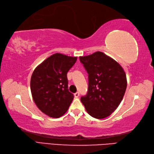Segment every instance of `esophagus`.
Here are the masks:
<instances>
[{
  "label": "esophagus",
  "mask_w": 154,
  "mask_h": 154,
  "mask_svg": "<svg viewBox=\"0 0 154 154\" xmlns=\"http://www.w3.org/2000/svg\"><path fill=\"white\" fill-rule=\"evenodd\" d=\"M74 95H75V97H79V92L75 93V94H74Z\"/></svg>",
  "instance_id": "obj_1"
}]
</instances>
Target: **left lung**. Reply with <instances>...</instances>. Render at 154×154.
<instances>
[{"instance_id": "obj_1", "label": "left lung", "mask_w": 154, "mask_h": 154, "mask_svg": "<svg viewBox=\"0 0 154 154\" xmlns=\"http://www.w3.org/2000/svg\"><path fill=\"white\" fill-rule=\"evenodd\" d=\"M79 60L89 80L87 93L81 101L91 117L105 118L117 109L124 96L127 87L125 71L115 60L100 51L79 57Z\"/></svg>"}]
</instances>
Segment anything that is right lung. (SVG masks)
Returning a JSON list of instances; mask_svg holds the SVG:
<instances>
[{
  "label": "right lung",
  "mask_w": 154,
  "mask_h": 154,
  "mask_svg": "<svg viewBox=\"0 0 154 154\" xmlns=\"http://www.w3.org/2000/svg\"><path fill=\"white\" fill-rule=\"evenodd\" d=\"M77 57L55 53L37 66L31 79V91L36 105L42 112L58 118L67 112L74 98L69 91L67 72Z\"/></svg>",
  "instance_id": "right-lung-1"
}]
</instances>
